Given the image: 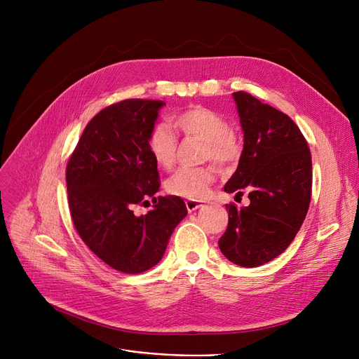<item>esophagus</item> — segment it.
I'll return each instance as SVG.
<instances>
[{"instance_id":"obj_1","label":"esophagus","mask_w":359,"mask_h":359,"mask_svg":"<svg viewBox=\"0 0 359 359\" xmlns=\"http://www.w3.org/2000/svg\"><path fill=\"white\" fill-rule=\"evenodd\" d=\"M199 206H202V203L199 202V201H192V199H189V201H186V208H187V211L189 212H194V211H196Z\"/></svg>"}]
</instances>
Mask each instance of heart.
Segmentation results:
<instances>
[{"instance_id":"obj_1","label":"heart","mask_w":359,"mask_h":359,"mask_svg":"<svg viewBox=\"0 0 359 359\" xmlns=\"http://www.w3.org/2000/svg\"><path fill=\"white\" fill-rule=\"evenodd\" d=\"M173 125L186 137L203 141L202 160H211L221 170L236 165L241 157V142L230 129V125L219 113L203 107L191 106L173 116ZM148 151L153 160L164 168L172 167L176 160L177 138L167 123L160 122L151 129L147 140ZM217 172L212 165L182 167L168 177L165 187L170 195L184 199L203 196L215 182Z\"/></svg>"}]
</instances>
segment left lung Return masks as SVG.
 <instances>
[{"label":"left lung","instance_id":"8db88e82","mask_svg":"<svg viewBox=\"0 0 359 359\" xmlns=\"http://www.w3.org/2000/svg\"><path fill=\"white\" fill-rule=\"evenodd\" d=\"M244 147L238 167L224 186L236 198L249 192L250 205L229 210V227L218 240L222 255L243 268L268 263L297 236L311 199V154L294 121L252 94L233 93Z\"/></svg>","mask_w":359,"mask_h":359}]
</instances>
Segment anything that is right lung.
Returning <instances> with one entry per match:
<instances>
[{
    "instance_id": "1",
    "label": "right lung",
    "mask_w": 359,
    "mask_h": 359,
    "mask_svg": "<svg viewBox=\"0 0 359 359\" xmlns=\"http://www.w3.org/2000/svg\"><path fill=\"white\" fill-rule=\"evenodd\" d=\"M163 104L128 99L104 107L87 123L67 164L75 230L94 255L123 273L156 266L187 214L182 198L154 196L160 175L147 140ZM148 197L154 210L137 217L131 210Z\"/></svg>"
}]
</instances>
